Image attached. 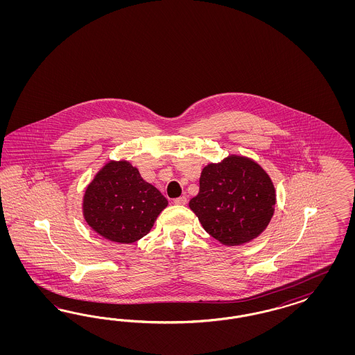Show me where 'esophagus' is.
Wrapping results in <instances>:
<instances>
[{
    "label": "esophagus",
    "mask_w": 355,
    "mask_h": 355,
    "mask_svg": "<svg viewBox=\"0 0 355 355\" xmlns=\"http://www.w3.org/2000/svg\"><path fill=\"white\" fill-rule=\"evenodd\" d=\"M187 203V198L186 196H180L177 199H174V205H184Z\"/></svg>",
    "instance_id": "34e87169"
}]
</instances>
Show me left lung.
I'll return each mask as SVG.
<instances>
[{
    "instance_id": "1",
    "label": "left lung",
    "mask_w": 355,
    "mask_h": 355,
    "mask_svg": "<svg viewBox=\"0 0 355 355\" xmlns=\"http://www.w3.org/2000/svg\"><path fill=\"white\" fill-rule=\"evenodd\" d=\"M276 193L268 174L257 162L229 156L207 165L199 193L190 200L205 232L226 246L246 243L267 227Z\"/></svg>"
}]
</instances>
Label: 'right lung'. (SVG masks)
<instances>
[{"instance_id": "obj_1", "label": "right lung", "mask_w": 355, "mask_h": 355, "mask_svg": "<svg viewBox=\"0 0 355 355\" xmlns=\"http://www.w3.org/2000/svg\"><path fill=\"white\" fill-rule=\"evenodd\" d=\"M166 205V198L146 182L130 162H110L88 184L83 214L87 224L100 236L132 243L150 233Z\"/></svg>"}]
</instances>
